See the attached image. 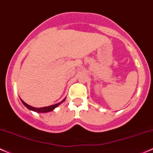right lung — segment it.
Instances as JSON below:
<instances>
[{"label": "right lung", "instance_id": "add662e5", "mask_svg": "<svg viewBox=\"0 0 153 153\" xmlns=\"http://www.w3.org/2000/svg\"><path fill=\"white\" fill-rule=\"evenodd\" d=\"M22 103H23L26 107L28 109L31 110V111H35V112H37V113H46V112H50V111H52L53 110L54 108H56V107L58 105H60L61 103V102H63V101L65 100V99L63 100L62 102H58L57 104H55V105H50V106H48V107H43V108H35V107H32V106L30 105L27 104L25 102H24L23 100L21 99Z\"/></svg>", "mask_w": 153, "mask_h": 153}]
</instances>
